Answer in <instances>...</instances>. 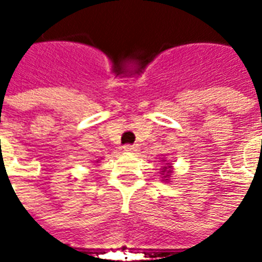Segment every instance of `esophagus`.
Listing matches in <instances>:
<instances>
[{
    "label": "esophagus",
    "instance_id": "obj_1",
    "mask_svg": "<svg viewBox=\"0 0 262 262\" xmlns=\"http://www.w3.org/2000/svg\"><path fill=\"white\" fill-rule=\"evenodd\" d=\"M137 149H139L137 144H126V145H123V151L126 152H136Z\"/></svg>",
    "mask_w": 262,
    "mask_h": 262
}]
</instances>
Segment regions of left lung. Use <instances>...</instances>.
<instances>
[{
	"instance_id": "8db88e82",
	"label": "left lung",
	"mask_w": 262,
	"mask_h": 262,
	"mask_svg": "<svg viewBox=\"0 0 262 262\" xmlns=\"http://www.w3.org/2000/svg\"><path fill=\"white\" fill-rule=\"evenodd\" d=\"M168 167H170V166H168ZM162 172H163L164 178H166V177H168V175L171 174V171H170V170H168V168L166 167V166H164V167H163V171H162Z\"/></svg>"
}]
</instances>
